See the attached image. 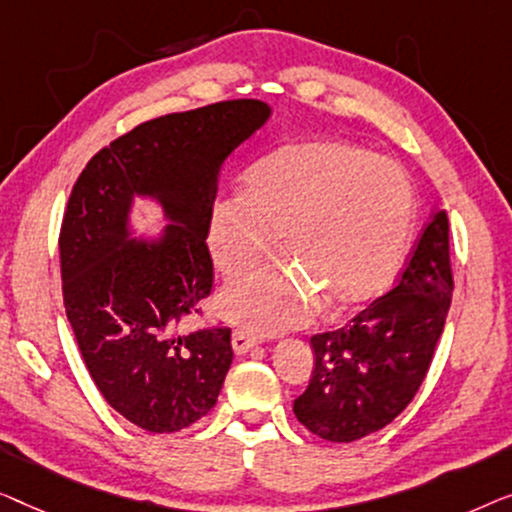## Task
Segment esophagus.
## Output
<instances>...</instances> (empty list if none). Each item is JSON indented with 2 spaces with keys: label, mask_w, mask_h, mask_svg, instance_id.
Returning a JSON list of instances; mask_svg holds the SVG:
<instances>
[{
  "label": "esophagus",
  "mask_w": 512,
  "mask_h": 512,
  "mask_svg": "<svg viewBox=\"0 0 512 512\" xmlns=\"http://www.w3.org/2000/svg\"><path fill=\"white\" fill-rule=\"evenodd\" d=\"M257 343H259L257 336L248 334V331H243V329H234V334H232V348H234L236 355H246V352L253 350Z\"/></svg>",
  "instance_id": "34e87169"
}]
</instances>
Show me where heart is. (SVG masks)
Wrapping results in <instances>:
<instances>
[{"instance_id": "obj_1", "label": "heart", "mask_w": 512, "mask_h": 512, "mask_svg": "<svg viewBox=\"0 0 512 512\" xmlns=\"http://www.w3.org/2000/svg\"><path fill=\"white\" fill-rule=\"evenodd\" d=\"M415 190L392 160L345 141H297L248 171L243 197L213 208L208 246L225 276L273 253L293 266L259 269L227 287L220 311L253 334L304 325L376 299L406 253Z\"/></svg>"}]
</instances>
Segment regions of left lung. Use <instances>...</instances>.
<instances>
[{
  "instance_id": "8db88e82",
  "label": "left lung",
  "mask_w": 512,
  "mask_h": 512,
  "mask_svg": "<svg viewBox=\"0 0 512 512\" xmlns=\"http://www.w3.org/2000/svg\"><path fill=\"white\" fill-rule=\"evenodd\" d=\"M450 227L434 213L397 285L348 325L315 334L311 383L294 415L315 436L350 443L383 429L427 376L452 301Z\"/></svg>"
}]
</instances>
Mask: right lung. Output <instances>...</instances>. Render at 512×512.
<instances>
[{
	"mask_svg": "<svg viewBox=\"0 0 512 512\" xmlns=\"http://www.w3.org/2000/svg\"><path fill=\"white\" fill-rule=\"evenodd\" d=\"M259 99L169 113L134 127L88 162L60 229L62 294L78 350L113 410L174 434L215 406L232 366V329L185 331L213 287L206 236L222 162L269 120ZM134 196L172 225L128 239Z\"/></svg>",
	"mask_w": 512,
	"mask_h": 512,
	"instance_id": "obj_1",
	"label": "right lung"
}]
</instances>
